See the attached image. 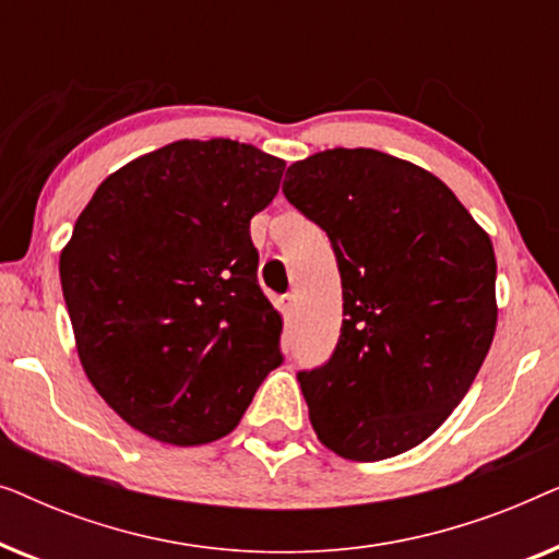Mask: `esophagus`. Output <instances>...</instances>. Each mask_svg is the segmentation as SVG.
Segmentation results:
<instances>
[{
	"label": "esophagus",
	"instance_id": "1",
	"mask_svg": "<svg viewBox=\"0 0 559 559\" xmlns=\"http://www.w3.org/2000/svg\"><path fill=\"white\" fill-rule=\"evenodd\" d=\"M280 305H282V312H285L287 318H293L295 310H297V297L295 295H282Z\"/></svg>",
	"mask_w": 559,
	"mask_h": 559
}]
</instances>
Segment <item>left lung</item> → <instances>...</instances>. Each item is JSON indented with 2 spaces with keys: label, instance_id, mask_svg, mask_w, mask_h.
<instances>
[{
  "label": "left lung",
  "instance_id": "1",
  "mask_svg": "<svg viewBox=\"0 0 559 559\" xmlns=\"http://www.w3.org/2000/svg\"><path fill=\"white\" fill-rule=\"evenodd\" d=\"M282 193L331 239L341 338L297 373L320 442L373 463L419 445L468 392L496 333V257L453 190L379 150H325Z\"/></svg>",
  "mask_w": 559,
  "mask_h": 559
}]
</instances>
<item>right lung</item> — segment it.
Wrapping results in <instances>:
<instances>
[{
    "mask_svg": "<svg viewBox=\"0 0 559 559\" xmlns=\"http://www.w3.org/2000/svg\"><path fill=\"white\" fill-rule=\"evenodd\" d=\"M285 159L180 140L109 175L60 254L83 371L150 438L203 445L239 425L282 364V318L257 282L251 216Z\"/></svg>",
    "mask_w": 559,
    "mask_h": 559,
    "instance_id": "1",
    "label": "right lung"
}]
</instances>
